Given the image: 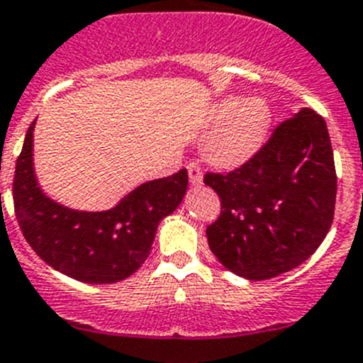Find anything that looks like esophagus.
<instances>
[{
	"label": "esophagus",
	"instance_id": "esophagus-1",
	"mask_svg": "<svg viewBox=\"0 0 363 363\" xmlns=\"http://www.w3.org/2000/svg\"><path fill=\"white\" fill-rule=\"evenodd\" d=\"M187 172H189V182H191L192 187H198V185L203 184V174H201V169H199L198 164L191 162L187 165Z\"/></svg>",
	"mask_w": 363,
	"mask_h": 363
}]
</instances>
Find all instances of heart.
I'll return each instance as SVG.
<instances>
[{
    "label": "heart",
    "mask_w": 363,
    "mask_h": 363,
    "mask_svg": "<svg viewBox=\"0 0 363 363\" xmlns=\"http://www.w3.org/2000/svg\"><path fill=\"white\" fill-rule=\"evenodd\" d=\"M211 124L216 128L205 136L203 158L218 169H238L264 145L272 125V109L264 99L228 95L214 104Z\"/></svg>",
    "instance_id": "1"
}]
</instances>
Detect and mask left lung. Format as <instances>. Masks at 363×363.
<instances>
[{"label":"left lung","mask_w":363,"mask_h":363,"mask_svg":"<svg viewBox=\"0 0 363 363\" xmlns=\"http://www.w3.org/2000/svg\"><path fill=\"white\" fill-rule=\"evenodd\" d=\"M221 199L208 247L227 270L266 281L297 268L328 235L337 172L328 125L302 108L277 125L257 155L228 174H205Z\"/></svg>","instance_id":"8db88e82"}]
</instances>
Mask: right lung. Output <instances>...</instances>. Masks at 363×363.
Returning <instances> with one entry per match:
<instances>
[{"mask_svg": "<svg viewBox=\"0 0 363 363\" xmlns=\"http://www.w3.org/2000/svg\"><path fill=\"white\" fill-rule=\"evenodd\" d=\"M34 125L16 162L14 208L19 228L35 254L72 279L109 284L135 274L149 257L158 223L184 199L185 169L138 185L113 208L73 211L41 191L34 172Z\"/></svg>", "mask_w": 363, "mask_h": 363, "instance_id": "add662e5", "label": "right lung"}]
</instances>
